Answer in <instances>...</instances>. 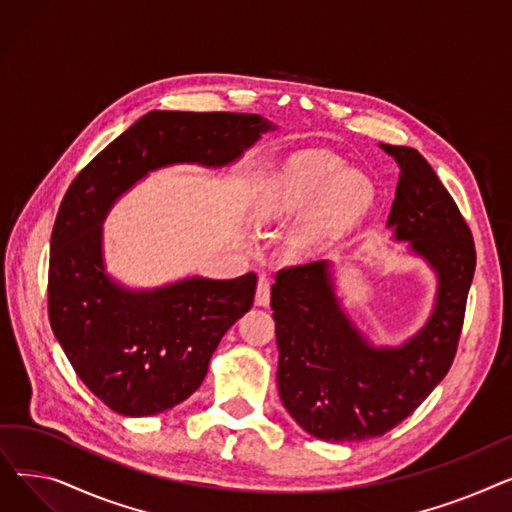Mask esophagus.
Wrapping results in <instances>:
<instances>
[{"instance_id":"esophagus-1","label":"esophagus","mask_w":512,"mask_h":512,"mask_svg":"<svg viewBox=\"0 0 512 512\" xmlns=\"http://www.w3.org/2000/svg\"><path fill=\"white\" fill-rule=\"evenodd\" d=\"M270 294H272L270 280H267V278H259L257 292H255V305H257V307H270Z\"/></svg>"}]
</instances>
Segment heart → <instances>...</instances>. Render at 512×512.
<instances>
[{
	"mask_svg": "<svg viewBox=\"0 0 512 512\" xmlns=\"http://www.w3.org/2000/svg\"><path fill=\"white\" fill-rule=\"evenodd\" d=\"M375 186L359 170L344 168L328 151H299L267 176L255 197V220L263 226L284 224L310 205L286 238L290 255H307L353 228L371 209Z\"/></svg>",
	"mask_w": 512,
	"mask_h": 512,
	"instance_id": "1",
	"label": "heart"
}]
</instances>
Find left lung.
Returning a JSON list of instances; mask_svg holds the SVG:
<instances>
[{
    "instance_id": "1",
    "label": "left lung",
    "mask_w": 512,
    "mask_h": 512,
    "mask_svg": "<svg viewBox=\"0 0 512 512\" xmlns=\"http://www.w3.org/2000/svg\"><path fill=\"white\" fill-rule=\"evenodd\" d=\"M380 147L400 168L386 228L434 270V309L402 344L375 346L342 309L332 261L278 272L280 398L307 434L326 442L384 436L444 380L475 274L471 230L432 166L413 147Z\"/></svg>"
}]
</instances>
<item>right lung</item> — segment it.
<instances>
[{"label":"right lung","mask_w":512,"mask_h":512,"mask_svg":"<svg viewBox=\"0 0 512 512\" xmlns=\"http://www.w3.org/2000/svg\"><path fill=\"white\" fill-rule=\"evenodd\" d=\"M270 130L257 114L155 110L70 184L51 232L49 321L78 378L112 411L147 417L191 396L222 336L251 309L257 276L128 288L105 270L107 213L149 172L230 166Z\"/></svg>","instance_id":"add662e5"}]
</instances>
